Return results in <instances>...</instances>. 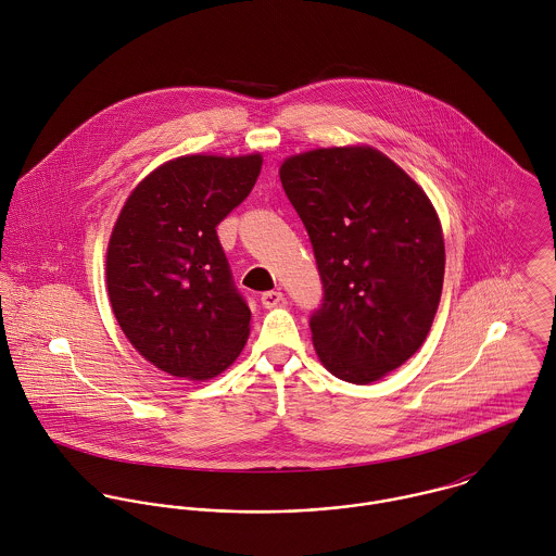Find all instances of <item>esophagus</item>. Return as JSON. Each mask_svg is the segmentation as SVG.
I'll return each instance as SVG.
<instances>
[{
  "instance_id": "esophagus-1",
  "label": "esophagus",
  "mask_w": 556,
  "mask_h": 556,
  "mask_svg": "<svg viewBox=\"0 0 556 556\" xmlns=\"http://www.w3.org/2000/svg\"><path fill=\"white\" fill-rule=\"evenodd\" d=\"M282 300H285V295H282L280 291H267V293L261 295V304H263L265 308H274V306H278Z\"/></svg>"
}]
</instances>
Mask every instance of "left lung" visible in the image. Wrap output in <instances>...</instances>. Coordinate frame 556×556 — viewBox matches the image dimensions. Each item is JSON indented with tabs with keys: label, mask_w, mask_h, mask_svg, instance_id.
<instances>
[{
	"label": "left lung",
	"mask_w": 556,
	"mask_h": 556,
	"mask_svg": "<svg viewBox=\"0 0 556 556\" xmlns=\"http://www.w3.org/2000/svg\"><path fill=\"white\" fill-rule=\"evenodd\" d=\"M282 188L315 250L323 300L311 315L323 366L372 383L402 366L437 315L445 243L426 192L372 148L285 160Z\"/></svg>",
	"instance_id": "1"
}]
</instances>
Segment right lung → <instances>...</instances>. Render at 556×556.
Masks as SVG:
<instances>
[{"label": "right lung", "mask_w": 556, "mask_h": 556, "mask_svg": "<svg viewBox=\"0 0 556 556\" xmlns=\"http://www.w3.org/2000/svg\"><path fill=\"white\" fill-rule=\"evenodd\" d=\"M258 154L184 156L148 175L128 197L106 250L115 318L156 368L205 381L233 364L250 308L216 227L250 194Z\"/></svg>", "instance_id": "1"}]
</instances>
